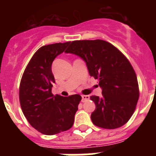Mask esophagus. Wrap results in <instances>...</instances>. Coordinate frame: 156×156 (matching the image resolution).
<instances>
[{
  "label": "esophagus",
  "instance_id": "1",
  "mask_svg": "<svg viewBox=\"0 0 156 156\" xmlns=\"http://www.w3.org/2000/svg\"><path fill=\"white\" fill-rule=\"evenodd\" d=\"M90 99V96L89 95H82V101L84 102L86 101L89 100Z\"/></svg>",
  "mask_w": 156,
  "mask_h": 156
}]
</instances>
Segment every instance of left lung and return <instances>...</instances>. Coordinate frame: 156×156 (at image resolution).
<instances>
[{
    "label": "left lung",
    "mask_w": 156,
    "mask_h": 156,
    "mask_svg": "<svg viewBox=\"0 0 156 156\" xmlns=\"http://www.w3.org/2000/svg\"><path fill=\"white\" fill-rule=\"evenodd\" d=\"M66 52L82 58L102 89L101 98L90 96L96 105L90 116L94 124L110 129L126 124L139 98L137 76L126 56L102 40L72 41Z\"/></svg>",
    "instance_id": "left-lung-1"
}]
</instances>
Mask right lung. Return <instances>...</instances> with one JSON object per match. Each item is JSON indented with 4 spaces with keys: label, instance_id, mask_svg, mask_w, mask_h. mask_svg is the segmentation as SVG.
Masks as SVG:
<instances>
[{
    "label": "right lung",
    "instance_id": "right-lung-1",
    "mask_svg": "<svg viewBox=\"0 0 156 156\" xmlns=\"http://www.w3.org/2000/svg\"><path fill=\"white\" fill-rule=\"evenodd\" d=\"M69 43H56L40 48L22 76L19 86L22 110L30 124L43 134L54 135L69 129L82 99L80 94L62 97L51 93L55 83L52 62Z\"/></svg>",
    "mask_w": 156,
    "mask_h": 156
}]
</instances>
